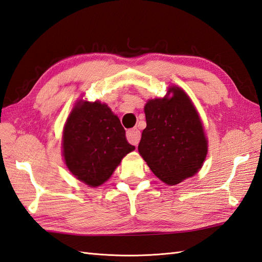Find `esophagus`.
<instances>
[{"label":"esophagus","mask_w":262,"mask_h":262,"mask_svg":"<svg viewBox=\"0 0 262 262\" xmlns=\"http://www.w3.org/2000/svg\"><path fill=\"white\" fill-rule=\"evenodd\" d=\"M140 138H141V133L138 129H130L126 131V139L127 141L130 143H132L133 145H138L139 141H140Z\"/></svg>","instance_id":"34e87169"}]
</instances>
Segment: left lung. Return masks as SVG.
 Segmentation results:
<instances>
[{
	"mask_svg": "<svg viewBox=\"0 0 262 262\" xmlns=\"http://www.w3.org/2000/svg\"><path fill=\"white\" fill-rule=\"evenodd\" d=\"M144 113L146 127L138 150L153 173L169 186L194 176L206 160L208 140L188 94L170 86L164 98L146 102Z\"/></svg>",
	"mask_w": 262,
	"mask_h": 262,
	"instance_id": "8db88e82",
	"label": "left lung"
}]
</instances>
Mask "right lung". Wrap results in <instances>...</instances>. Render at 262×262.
<instances>
[{
    "mask_svg": "<svg viewBox=\"0 0 262 262\" xmlns=\"http://www.w3.org/2000/svg\"><path fill=\"white\" fill-rule=\"evenodd\" d=\"M63 157L70 172L89 187L104 183L135 145L126 141L119 118L105 103L80 100L67 119Z\"/></svg>",
    "mask_w": 262,
    "mask_h": 262,
    "instance_id": "add662e5",
    "label": "right lung"
}]
</instances>
